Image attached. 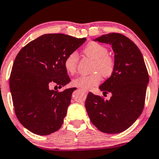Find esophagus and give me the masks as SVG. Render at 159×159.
<instances>
[{"label":"esophagus","mask_w":159,"mask_h":159,"mask_svg":"<svg viewBox=\"0 0 159 159\" xmlns=\"http://www.w3.org/2000/svg\"><path fill=\"white\" fill-rule=\"evenodd\" d=\"M81 91L83 92V93H84V94H87V93H88V92L87 90H84V89H81Z\"/></svg>","instance_id":"34e87169"}]
</instances>
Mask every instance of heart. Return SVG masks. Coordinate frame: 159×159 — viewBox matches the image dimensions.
Returning a JSON list of instances; mask_svg holds the SVG:
<instances>
[{"label": "heart", "mask_w": 159, "mask_h": 159, "mask_svg": "<svg viewBox=\"0 0 159 159\" xmlns=\"http://www.w3.org/2000/svg\"><path fill=\"white\" fill-rule=\"evenodd\" d=\"M84 53L94 60L92 71L95 72L89 75H81L72 80V86L89 89L98 85L103 77L107 78L112 74L114 70V61L107 55L108 51L106 47L96 42H90L84 49ZM78 64V54L76 52L70 53L64 60V68L70 74H74Z\"/></svg>", "instance_id": "obj_1"}]
</instances>
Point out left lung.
Segmentation results:
<instances>
[{"mask_svg":"<svg viewBox=\"0 0 159 159\" xmlns=\"http://www.w3.org/2000/svg\"><path fill=\"white\" fill-rule=\"evenodd\" d=\"M112 46L114 70L99 87L110 100L89 93L85 107L89 119L99 130L109 134L121 133L142 112L149 75L141 51L131 40L118 33H109L93 40Z\"/></svg>","mask_w":159,"mask_h":159,"instance_id":"8db88e82","label":"left lung"}]
</instances>
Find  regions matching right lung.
Returning <instances> with one entry per match:
<instances>
[{"label":"right lung","mask_w":159,"mask_h":159,"mask_svg":"<svg viewBox=\"0 0 159 159\" xmlns=\"http://www.w3.org/2000/svg\"><path fill=\"white\" fill-rule=\"evenodd\" d=\"M86 38L64 34H44L26 44L17 55L9 88L18 121L35 134L47 135L58 130L75 87L61 93L50 89L70 82L64 60ZM56 86V87H57Z\"/></svg>","instance_id":"add662e5"}]
</instances>
